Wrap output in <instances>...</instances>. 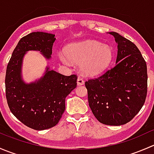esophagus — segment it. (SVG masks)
I'll use <instances>...</instances> for the list:
<instances>
[{
  "instance_id": "1",
  "label": "esophagus",
  "mask_w": 154,
  "mask_h": 154,
  "mask_svg": "<svg viewBox=\"0 0 154 154\" xmlns=\"http://www.w3.org/2000/svg\"><path fill=\"white\" fill-rule=\"evenodd\" d=\"M77 85H78V86H82V85L84 84V80H83L81 77H79L78 78H77Z\"/></svg>"
}]
</instances>
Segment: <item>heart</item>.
<instances>
[{"label":"heart","mask_w":154,"mask_h":154,"mask_svg":"<svg viewBox=\"0 0 154 154\" xmlns=\"http://www.w3.org/2000/svg\"><path fill=\"white\" fill-rule=\"evenodd\" d=\"M64 51L65 54H59L60 60L65 64H68L70 60L80 65L81 71L87 76L101 74L112 58V48L95 40L72 43L66 46Z\"/></svg>","instance_id":"b5f03b06"}]
</instances>
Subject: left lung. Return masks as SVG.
Instances as JSON below:
<instances>
[{
    "instance_id": "obj_1",
    "label": "left lung",
    "mask_w": 154,
    "mask_h": 154,
    "mask_svg": "<svg viewBox=\"0 0 154 154\" xmlns=\"http://www.w3.org/2000/svg\"><path fill=\"white\" fill-rule=\"evenodd\" d=\"M118 44L116 66L99 77L86 81L88 105L103 125L128 123L138 114L147 91V64L139 48L130 40L110 32Z\"/></svg>"
}]
</instances>
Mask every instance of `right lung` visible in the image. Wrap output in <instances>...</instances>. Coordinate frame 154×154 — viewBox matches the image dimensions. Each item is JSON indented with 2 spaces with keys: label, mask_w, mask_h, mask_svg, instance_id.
Returning <instances> with one entry per match:
<instances>
[{
  "label": "right lung",
  "mask_w": 154,
  "mask_h": 154,
  "mask_svg": "<svg viewBox=\"0 0 154 154\" xmlns=\"http://www.w3.org/2000/svg\"><path fill=\"white\" fill-rule=\"evenodd\" d=\"M55 35L33 32L18 42L7 67L6 97L12 114L24 125L36 130L58 124L66 109V97L77 86V76H65L47 67L45 75L34 83L21 79L23 57L28 51H38L51 59Z\"/></svg>",
  "instance_id": "1"
}]
</instances>
